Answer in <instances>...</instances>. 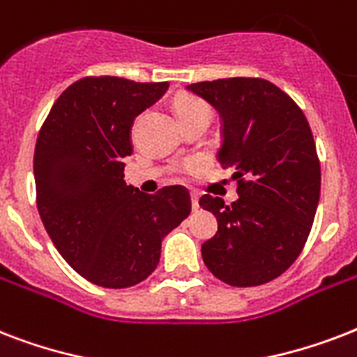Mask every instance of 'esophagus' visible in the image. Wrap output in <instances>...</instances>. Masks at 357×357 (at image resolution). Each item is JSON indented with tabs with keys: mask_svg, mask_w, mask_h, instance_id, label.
<instances>
[{
	"mask_svg": "<svg viewBox=\"0 0 357 357\" xmlns=\"http://www.w3.org/2000/svg\"><path fill=\"white\" fill-rule=\"evenodd\" d=\"M190 202H192V209H195V211H198L200 204H198V195H196V192H192V195H190Z\"/></svg>",
	"mask_w": 357,
	"mask_h": 357,
	"instance_id": "34e87169",
	"label": "esophagus"
}]
</instances>
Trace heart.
Returning a JSON list of instances; mask_svg holds the SVG:
<instances>
[{"instance_id":"obj_1","label":"heart","mask_w":357,"mask_h":357,"mask_svg":"<svg viewBox=\"0 0 357 357\" xmlns=\"http://www.w3.org/2000/svg\"><path fill=\"white\" fill-rule=\"evenodd\" d=\"M176 111H178L179 120L192 119V116H207L211 114V109L204 100L196 96H181L176 102Z\"/></svg>"}]
</instances>
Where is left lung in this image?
I'll use <instances>...</instances> for the list:
<instances>
[{
  "label": "left lung",
  "mask_w": 357,
  "mask_h": 357,
  "mask_svg": "<svg viewBox=\"0 0 357 357\" xmlns=\"http://www.w3.org/2000/svg\"><path fill=\"white\" fill-rule=\"evenodd\" d=\"M222 119L218 162L234 168L238 200L204 195L217 217L215 237L202 244L213 276L254 287L282 276L304 248L321 198V161L302 109L261 77H229L187 86Z\"/></svg>",
  "instance_id": "1"
}]
</instances>
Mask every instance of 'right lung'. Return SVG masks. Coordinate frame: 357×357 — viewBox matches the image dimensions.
Here are the masks:
<instances>
[{
  "mask_svg": "<svg viewBox=\"0 0 357 357\" xmlns=\"http://www.w3.org/2000/svg\"><path fill=\"white\" fill-rule=\"evenodd\" d=\"M167 91V81L83 77L57 98L36 139L42 224L64 261L100 287L146 280L162 238L189 217L190 195L181 185L144 195L123 181L135 116Z\"/></svg>",
  "mask_w": 357,
  "mask_h": 357,
  "instance_id": "add662e5",
  "label": "right lung"
}]
</instances>
